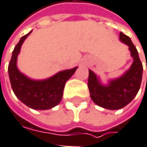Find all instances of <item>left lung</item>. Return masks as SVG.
Returning <instances> with one entry per match:
<instances>
[{
    "instance_id": "left-lung-1",
    "label": "left lung",
    "mask_w": 147,
    "mask_h": 147,
    "mask_svg": "<svg viewBox=\"0 0 147 147\" xmlns=\"http://www.w3.org/2000/svg\"><path fill=\"white\" fill-rule=\"evenodd\" d=\"M119 40L129 47L133 59L127 71L103 83L99 76L89 70L88 89L92 100L99 107L110 110L123 109L133 100L139 92L142 80L143 66L136 48L131 39L123 33L119 34Z\"/></svg>"
}]
</instances>
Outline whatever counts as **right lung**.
<instances>
[{
    "label": "right lung",
    "instance_id": "1",
    "mask_svg": "<svg viewBox=\"0 0 147 147\" xmlns=\"http://www.w3.org/2000/svg\"><path fill=\"white\" fill-rule=\"evenodd\" d=\"M32 31L21 38L15 46L8 65V74L11 88L19 100L35 110H47L60 103L65 82L73 75L78 66L60 71L50 77L42 80L33 79L21 72L18 67V57L25 39Z\"/></svg>",
    "mask_w": 147,
    "mask_h": 147
}]
</instances>
